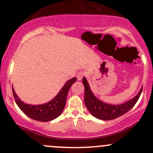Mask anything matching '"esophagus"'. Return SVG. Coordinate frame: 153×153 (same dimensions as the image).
<instances>
[{
    "label": "esophagus",
    "instance_id": "obj_1",
    "mask_svg": "<svg viewBox=\"0 0 153 153\" xmlns=\"http://www.w3.org/2000/svg\"><path fill=\"white\" fill-rule=\"evenodd\" d=\"M84 75H85V74H84V71H79V72L77 74V75H76L77 79L81 80L84 76Z\"/></svg>",
    "mask_w": 153,
    "mask_h": 153
}]
</instances>
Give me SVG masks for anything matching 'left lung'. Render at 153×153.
Returning <instances> with one entry per match:
<instances>
[{
  "instance_id": "8db88e82",
  "label": "left lung",
  "mask_w": 153,
  "mask_h": 153,
  "mask_svg": "<svg viewBox=\"0 0 153 153\" xmlns=\"http://www.w3.org/2000/svg\"><path fill=\"white\" fill-rule=\"evenodd\" d=\"M84 86V104L89 112L94 117L102 120H111L116 119L128 112L134 107L140 98L143 87L138 94L132 100L119 105H111L101 102L91 92L89 84L85 78L82 79Z\"/></svg>"
}]
</instances>
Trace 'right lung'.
I'll return each mask as SVG.
<instances>
[{
  "label": "right lung",
  "instance_id": "obj_1",
  "mask_svg": "<svg viewBox=\"0 0 153 153\" xmlns=\"http://www.w3.org/2000/svg\"><path fill=\"white\" fill-rule=\"evenodd\" d=\"M76 81V78H72L66 82L59 94L48 103L41 105H30L23 103L16 95L12 87L13 94L15 101L21 111L31 119L41 122H48L58 117L62 114L65 107L68 91L71 85Z\"/></svg>",
  "mask_w": 153,
  "mask_h": 153
}]
</instances>
